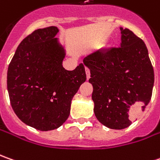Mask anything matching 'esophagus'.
<instances>
[{
  "instance_id": "34e87169",
  "label": "esophagus",
  "mask_w": 160,
  "mask_h": 160,
  "mask_svg": "<svg viewBox=\"0 0 160 160\" xmlns=\"http://www.w3.org/2000/svg\"><path fill=\"white\" fill-rule=\"evenodd\" d=\"M86 74H87V79L88 80L90 78V70L88 69V67H86Z\"/></svg>"
}]
</instances>
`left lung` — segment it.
Here are the masks:
<instances>
[{
    "label": "left lung",
    "instance_id": "1",
    "mask_svg": "<svg viewBox=\"0 0 160 160\" xmlns=\"http://www.w3.org/2000/svg\"><path fill=\"white\" fill-rule=\"evenodd\" d=\"M120 31V47L99 49L83 60L90 70L95 115L112 129L129 127V115L145 110L154 84L145 43L129 29Z\"/></svg>",
    "mask_w": 160,
    "mask_h": 160
}]
</instances>
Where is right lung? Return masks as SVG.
I'll list each match as a JSON object with an SVG mask.
<instances>
[{
  "instance_id": "add662e5",
  "label": "right lung",
  "mask_w": 160,
  "mask_h": 160,
  "mask_svg": "<svg viewBox=\"0 0 160 160\" xmlns=\"http://www.w3.org/2000/svg\"><path fill=\"white\" fill-rule=\"evenodd\" d=\"M56 26L38 29L18 47L7 73L10 104L16 115L41 131L56 129L65 122L72 99L85 82V64L73 71L63 67V48Z\"/></svg>"
}]
</instances>
